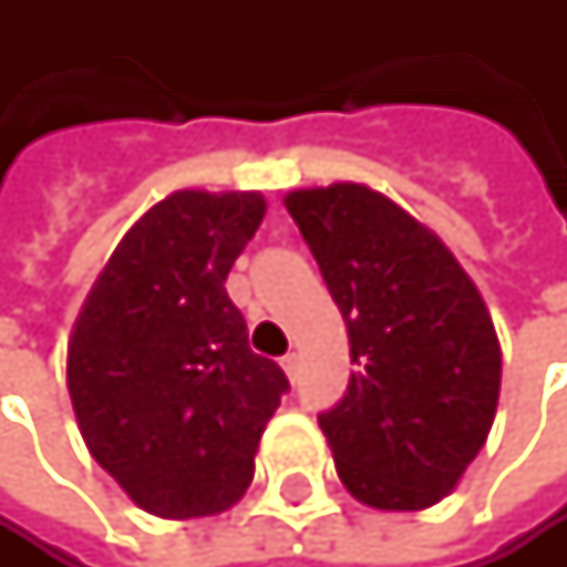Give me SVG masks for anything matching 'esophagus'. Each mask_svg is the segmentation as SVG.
<instances>
[{
  "mask_svg": "<svg viewBox=\"0 0 567 567\" xmlns=\"http://www.w3.org/2000/svg\"><path fill=\"white\" fill-rule=\"evenodd\" d=\"M281 367H286L289 381H296L299 378V353H286V357H281Z\"/></svg>",
  "mask_w": 567,
  "mask_h": 567,
  "instance_id": "34e87169",
  "label": "esophagus"
}]
</instances>
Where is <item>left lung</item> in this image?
I'll return each mask as SVG.
<instances>
[{
	"mask_svg": "<svg viewBox=\"0 0 567 567\" xmlns=\"http://www.w3.org/2000/svg\"><path fill=\"white\" fill-rule=\"evenodd\" d=\"M292 220L343 312L347 394L322 411L343 486L378 511H425L463 480L499 398V340L439 237L360 183L292 189Z\"/></svg>",
	"mask_w": 567,
	"mask_h": 567,
	"instance_id": "obj_1",
	"label": "left lung"
}]
</instances>
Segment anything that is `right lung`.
I'll use <instances>...</instances> for the list:
<instances>
[{"label":"right lung","instance_id":"1","mask_svg":"<svg viewBox=\"0 0 567 567\" xmlns=\"http://www.w3.org/2000/svg\"><path fill=\"white\" fill-rule=\"evenodd\" d=\"M261 193L179 189L145 210L87 292L68 343L78 429L135 504L166 520L245 496L289 378L248 347L227 271Z\"/></svg>","mask_w":567,"mask_h":567}]
</instances>
